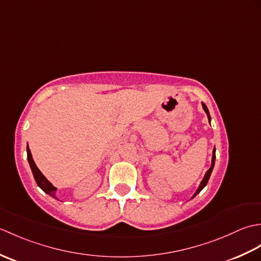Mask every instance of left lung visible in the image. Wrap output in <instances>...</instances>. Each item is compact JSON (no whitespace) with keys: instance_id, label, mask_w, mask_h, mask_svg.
Segmentation results:
<instances>
[{"instance_id":"left-lung-1","label":"left lung","mask_w":261,"mask_h":261,"mask_svg":"<svg viewBox=\"0 0 261 261\" xmlns=\"http://www.w3.org/2000/svg\"><path fill=\"white\" fill-rule=\"evenodd\" d=\"M202 107H203V110L205 111V113H206V115H207V119H208V122L211 123V116H210V112H208V109L206 108V105H205L204 103H202ZM214 164H215V147H214V149H213V154H212V163H211V167H210V169L206 171V173H205V175H204V177H203V179H202V181H201V184H199V186H198V188L196 190V192L194 193V195L191 197V199L192 198H194L195 197L197 194L201 192L203 188L206 186V184H207V181H208V179H210V176H211V174H212V170H213V168H214Z\"/></svg>"}]
</instances>
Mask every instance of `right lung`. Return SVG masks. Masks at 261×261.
Listing matches in <instances>:
<instances>
[{
  "label": "right lung",
  "mask_w": 261,
  "mask_h": 261,
  "mask_svg": "<svg viewBox=\"0 0 261 261\" xmlns=\"http://www.w3.org/2000/svg\"><path fill=\"white\" fill-rule=\"evenodd\" d=\"M27 154H28V163H29L30 165V168H31V171L33 174V177H35L36 179V182L37 185L41 188V190L45 192L46 194H48V195H50L51 197L58 199V197L56 196V192H57V188L55 187L50 181H49L45 176L42 175V173L40 170H39V168L37 167V165L35 163V160H33L32 158V154H31V151H30V148L29 146L27 145Z\"/></svg>",
  "instance_id": "add662e5"
}]
</instances>
